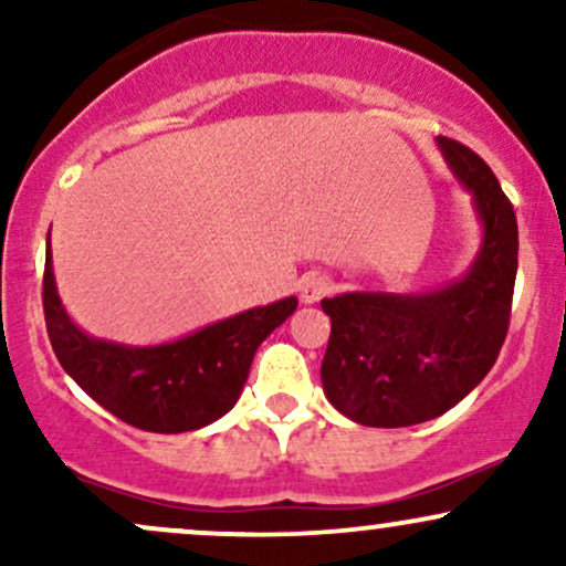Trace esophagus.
Segmentation results:
<instances>
[{
  "label": "esophagus",
  "mask_w": 566,
  "mask_h": 566,
  "mask_svg": "<svg viewBox=\"0 0 566 566\" xmlns=\"http://www.w3.org/2000/svg\"><path fill=\"white\" fill-rule=\"evenodd\" d=\"M329 292H333V282H329L327 276H308L301 284V301L305 305H314L319 303L322 297H327Z\"/></svg>",
  "instance_id": "34e87169"
}]
</instances>
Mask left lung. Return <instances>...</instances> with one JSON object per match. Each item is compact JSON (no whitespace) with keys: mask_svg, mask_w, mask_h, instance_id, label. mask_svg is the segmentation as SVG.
<instances>
[{"mask_svg":"<svg viewBox=\"0 0 566 566\" xmlns=\"http://www.w3.org/2000/svg\"><path fill=\"white\" fill-rule=\"evenodd\" d=\"M437 146L482 226L465 274L423 292L365 290L322 301L333 322L324 396L359 426L405 428L444 415L484 380L509 333L518 265L513 207L471 148L441 135Z\"/></svg>","mask_w":566,"mask_h":566,"instance_id":"left-lung-1","label":"left lung"}]
</instances>
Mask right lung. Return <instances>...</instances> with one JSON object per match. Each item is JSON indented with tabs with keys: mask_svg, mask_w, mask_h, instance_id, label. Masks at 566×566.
I'll return each instance as SVG.
<instances>
[{
	"mask_svg": "<svg viewBox=\"0 0 566 566\" xmlns=\"http://www.w3.org/2000/svg\"><path fill=\"white\" fill-rule=\"evenodd\" d=\"M42 301L50 343L76 386L119 420L154 433L197 431L223 418L242 396L258 346L297 308L290 295L157 346L95 337L57 295L50 233Z\"/></svg>",
	"mask_w": 566,
	"mask_h": 566,
	"instance_id": "obj_1",
	"label": "right lung"
}]
</instances>
